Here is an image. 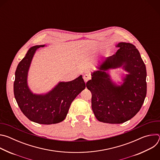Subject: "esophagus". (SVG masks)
I'll use <instances>...</instances> for the list:
<instances>
[{
    "mask_svg": "<svg viewBox=\"0 0 160 160\" xmlns=\"http://www.w3.org/2000/svg\"><path fill=\"white\" fill-rule=\"evenodd\" d=\"M90 79V75L88 74H85L83 75V80L85 82H87Z\"/></svg>",
    "mask_w": 160,
    "mask_h": 160,
    "instance_id": "obj_1",
    "label": "esophagus"
}]
</instances>
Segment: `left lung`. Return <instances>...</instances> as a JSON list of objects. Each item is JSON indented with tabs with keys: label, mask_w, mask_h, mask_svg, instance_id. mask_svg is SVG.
<instances>
[{
	"label": "left lung",
	"mask_w": 160,
	"mask_h": 160,
	"mask_svg": "<svg viewBox=\"0 0 160 160\" xmlns=\"http://www.w3.org/2000/svg\"><path fill=\"white\" fill-rule=\"evenodd\" d=\"M116 54L106 58L92 73L86 86L92 93V109L99 122L122 123L141 109L147 92L146 68L139 51L130 43L120 42ZM122 67L128 73L117 85L107 72Z\"/></svg>",
	"instance_id": "left-lung-1"
}]
</instances>
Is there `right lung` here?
<instances>
[{"mask_svg":"<svg viewBox=\"0 0 160 160\" xmlns=\"http://www.w3.org/2000/svg\"><path fill=\"white\" fill-rule=\"evenodd\" d=\"M45 45L32 47L18 64L15 72L14 94L22 113L32 122L51 125L63 121L75 98L85 88L80 75L70 82H59L45 94H33L28 85V75L37 50Z\"/></svg>","mask_w":160,"mask_h":160,"instance_id":"obj_1","label":"right lung"}]
</instances>
